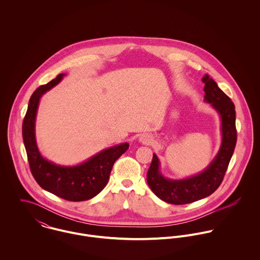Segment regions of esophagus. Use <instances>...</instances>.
Returning a JSON list of instances; mask_svg holds the SVG:
<instances>
[{
	"instance_id": "esophagus-1",
	"label": "esophagus",
	"mask_w": 260,
	"mask_h": 260,
	"mask_svg": "<svg viewBox=\"0 0 260 260\" xmlns=\"http://www.w3.org/2000/svg\"><path fill=\"white\" fill-rule=\"evenodd\" d=\"M139 141L142 143V144H151L152 142H153V138H152V136L151 135H149V134H143V135H141L140 137H139Z\"/></svg>"
}]
</instances>
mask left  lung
<instances>
[{
  "label": "left lung",
  "mask_w": 260,
  "mask_h": 260,
  "mask_svg": "<svg viewBox=\"0 0 260 260\" xmlns=\"http://www.w3.org/2000/svg\"><path fill=\"white\" fill-rule=\"evenodd\" d=\"M204 101L218 113L221 120V145L211 163L200 173L184 179H169L160 172V161L156 154L147 172V183L161 200L175 205L191 203L211 195L222 182L235 148V106L230 98L207 74L202 78Z\"/></svg>",
  "instance_id": "obj_1"
}]
</instances>
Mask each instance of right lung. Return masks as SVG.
<instances>
[{
    "label": "right lung",
    "mask_w": 260,
    "mask_h": 260,
    "mask_svg": "<svg viewBox=\"0 0 260 260\" xmlns=\"http://www.w3.org/2000/svg\"><path fill=\"white\" fill-rule=\"evenodd\" d=\"M66 74H59L48 84L40 86L30 98L23 121V140L31 172L44 190L68 201H85L99 194L107 185L115 161L127 151L129 144L121 143L104 149L75 166L55 164L42 156L37 146L35 123L41 97L58 85Z\"/></svg>",
    "instance_id": "obj_1"
}]
</instances>
